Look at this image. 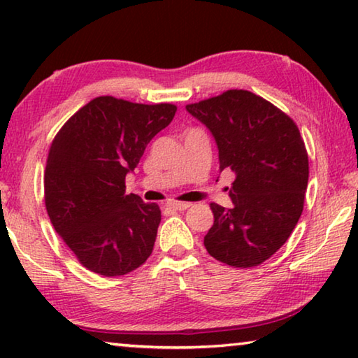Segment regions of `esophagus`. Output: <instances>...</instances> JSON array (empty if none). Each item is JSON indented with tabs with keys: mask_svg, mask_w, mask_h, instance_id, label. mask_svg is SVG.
I'll list each match as a JSON object with an SVG mask.
<instances>
[{
	"mask_svg": "<svg viewBox=\"0 0 358 358\" xmlns=\"http://www.w3.org/2000/svg\"><path fill=\"white\" fill-rule=\"evenodd\" d=\"M167 207L181 211V210H187V208H189L191 203H189V202H175V201H172V202H167Z\"/></svg>",
	"mask_w": 358,
	"mask_h": 358,
	"instance_id": "1",
	"label": "esophagus"
}]
</instances>
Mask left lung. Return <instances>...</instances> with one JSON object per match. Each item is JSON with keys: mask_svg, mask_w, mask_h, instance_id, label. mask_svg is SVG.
<instances>
[{"mask_svg": "<svg viewBox=\"0 0 358 358\" xmlns=\"http://www.w3.org/2000/svg\"><path fill=\"white\" fill-rule=\"evenodd\" d=\"M186 110L213 136L220 172H235L232 207L210 203L215 222L203 245L230 266L262 264L286 243L303 211L310 171L300 131L280 108L245 90Z\"/></svg>", "mask_w": 358, "mask_h": 358, "instance_id": "obj_1", "label": "left lung"}]
</instances>
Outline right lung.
Returning <instances> with one entry per match:
<instances>
[{"mask_svg":"<svg viewBox=\"0 0 358 358\" xmlns=\"http://www.w3.org/2000/svg\"><path fill=\"white\" fill-rule=\"evenodd\" d=\"M177 107L101 96L68 120L48 151L45 207L57 234L83 266L121 276L153 251L161 210L126 194L145 148Z\"/></svg>","mask_w":358,"mask_h":358,"instance_id":"obj_1","label":"right lung"}]
</instances>
